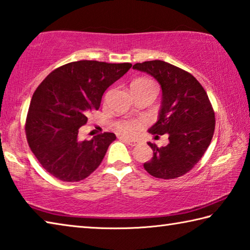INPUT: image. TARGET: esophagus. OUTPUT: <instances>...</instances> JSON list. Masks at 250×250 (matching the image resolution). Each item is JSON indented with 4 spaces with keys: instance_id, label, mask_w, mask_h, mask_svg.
<instances>
[{
    "instance_id": "1",
    "label": "esophagus",
    "mask_w": 250,
    "mask_h": 250,
    "mask_svg": "<svg viewBox=\"0 0 250 250\" xmlns=\"http://www.w3.org/2000/svg\"><path fill=\"white\" fill-rule=\"evenodd\" d=\"M121 139H122V141H124L126 144H128V145L132 146V147L136 146L137 144L139 143L138 141H136V139H129V138H124V137H121Z\"/></svg>"
}]
</instances>
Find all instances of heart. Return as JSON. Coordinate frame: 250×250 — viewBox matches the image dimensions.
Returning a JSON list of instances; mask_svg holds the SVG:
<instances>
[{
    "mask_svg": "<svg viewBox=\"0 0 250 250\" xmlns=\"http://www.w3.org/2000/svg\"><path fill=\"white\" fill-rule=\"evenodd\" d=\"M134 86H156L154 81L149 80V79L146 78H141L135 80L132 83V87ZM141 127V123L134 120H122L118 121L115 124V128L117 132H120L124 135H127V136H132V135L136 134L137 130Z\"/></svg>",
    "mask_w": 250,
    "mask_h": 250,
    "instance_id": "obj_1",
    "label": "heart"
}]
</instances>
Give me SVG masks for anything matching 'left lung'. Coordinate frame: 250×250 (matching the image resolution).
I'll return each mask as SVG.
<instances>
[{
    "label": "left lung",
    "mask_w": 250,
    "mask_h": 250,
    "mask_svg": "<svg viewBox=\"0 0 250 250\" xmlns=\"http://www.w3.org/2000/svg\"><path fill=\"white\" fill-rule=\"evenodd\" d=\"M133 68L150 74L161 85L159 118L149 133L155 138L165 134L169 136L165 147L148 143L154 155L144 168L156 178L181 177L199 163L211 144L215 114L208 96L191 73L166 61H145Z\"/></svg>",
    "instance_id": "left-lung-1"
}]
</instances>
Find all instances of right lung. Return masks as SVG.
Here are the masks:
<instances>
[{
    "mask_svg": "<svg viewBox=\"0 0 250 250\" xmlns=\"http://www.w3.org/2000/svg\"><path fill=\"white\" fill-rule=\"evenodd\" d=\"M132 63L95 60L73 61L55 69L34 92L25 133L42 167L65 182L81 181L102 163L113 133L79 139L87 115L99 109L107 87L128 71Z\"/></svg>",
    "mask_w": 250,
    "mask_h": 250,
    "instance_id": "1",
    "label": "right lung"
}]
</instances>
